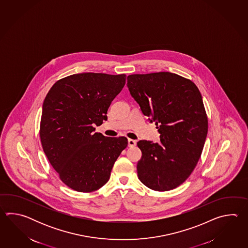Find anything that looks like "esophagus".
Segmentation results:
<instances>
[{
	"mask_svg": "<svg viewBox=\"0 0 248 248\" xmlns=\"http://www.w3.org/2000/svg\"><path fill=\"white\" fill-rule=\"evenodd\" d=\"M127 142H128V147H135L137 145V142L133 139H128Z\"/></svg>",
	"mask_w": 248,
	"mask_h": 248,
	"instance_id": "obj_1",
	"label": "esophagus"
}]
</instances>
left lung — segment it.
<instances>
[{
	"label": "left lung",
	"mask_w": 248,
	"mask_h": 248,
	"mask_svg": "<svg viewBox=\"0 0 248 248\" xmlns=\"http://www.w3.org/2000/svg\"><path fill=\"white\" fill-rule=\"evenodd\" d=\"M126 86L160 142L140 140L137 174L158 191L173 190L187 179L201 158L207 136V117L199 89L191 80L169 72L132 74Z\"/></svg>",
	"instance_id": "left-lung-1"
}]
</instances>
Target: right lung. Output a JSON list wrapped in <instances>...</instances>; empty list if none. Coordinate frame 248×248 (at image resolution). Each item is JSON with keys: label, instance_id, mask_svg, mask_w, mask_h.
Masks as SVG:
<instances>
[{"label": "right lung", "instance_id": "add662e5", "mask_svg": "<svg viewBox=\"0 0 248 248\" xmlns=\"http://www.w3.org/2000/svg\"><path fill=\"white\" fill-rule=\"evenodd\" d=\"M125 83V74H73L59 79L46 95L40 126L42 148L71 189H100L127 146L126 137H106L94 127L107 121L108 108Z\"/></svg>", "mask_w": 248, "mask_h": 248}]
</instances>
